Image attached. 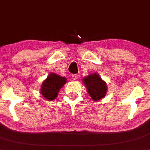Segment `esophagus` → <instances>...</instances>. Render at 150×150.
Masks as SVG:
<instances>
[{"instance_id":"1","label":"esophagus","mask_w":150,"mask_h":150,"mask_svg":"<svg viewBox=\"0 0 150 150\" xmlns=\"http://www.w3.org/2000/svg\"><path fill=\"white\" fill-rule=\"evenodd\" d=\"M77 77H78V75H77V74H73V75H72V78H73V80H77Z\"/></svg>"}]
</instances>
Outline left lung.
Listing matches in <instances>:
<instances>
[{
    "label": "left lung",
    "instance_id": "left-lung-1",
    "mask_svg": "<svg viewBox=\"0 0 150 150\" xmlns=\"http://www.w3.org/2000/svg\"><path fill=\"white\" fill-rule=\"evenodd\" d=\"M82 82L92 100L98 101L106 96L107 86L99 74L92 73L84 77Z\"/></svg>",
    "mask_w": 150,
    "mask_h": 150
}]
</instances>
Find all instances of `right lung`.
I'll list each match as a JSON object with an SVG mask.
<instances>
[{"label": "right lung", "mask_w": 150, "mask_h": 150, "mask_svg": "<svg viewBox=\"0 0 150 150\" xmlns=\"http://www.w3.org/2000/svg\"><path fill=\"white\" fill-rule=\"evenodd\" d=\"M66 82L65 77L51 73L42 82L40 93L46 99L53 101L58 97V92Z\"/></svg>", "instance_id": "add662e5"}]
</instances>
